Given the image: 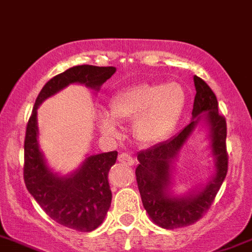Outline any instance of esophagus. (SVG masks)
Returning <instances> with one entry per match:
<instances>
[{
    "label": "esophagus",
    "instance_id": "1",
    "mask_svg": "<svg viewBox=\"0 0 252 252\" xmlns=\"http://www.w3.org/2000/svg\"><path fill=\"white\" fill-rule=\"evenodd\" d=\"M118 162L122 163V164L125 165H132L135 163V160L130 154H127V153H122V154L118 156Z\"/></svg>",
    "mask_w": 252,
    "mask_h": 252
}]
</instances>
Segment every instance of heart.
Masks as SVG:
<instances>
[{
    "instance_id": "b5f03b06",
    "label": "heart",
    "mask_w": 252,
    "mask_h": 252,
    "mask_svg": "<svg viewBox=\"0 0 252 252\" xmlns=\"http://www.w3.org/2000/svg\"><path fill=\"white\" fill-rule=\"evenodd\" d=\"M186 105L184 88L177 83L130 85L112 94L108 112L96 111L95 122L104 136L120 132L118 122H131V132L141 145L160 143L171 134Z\"/></svg>"
}]
</instances>
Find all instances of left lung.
Listing matches in <instances>:
<instances>
[{"label":"left lung","mask_w":252,"mask_h":252,"mask_svg":"<svg viewBox=\"0 0 252 252\" xmlns=\"http://www.w3.org/2000/svg\"><path fill=\"white\" fill-rule=\"evenodd\" d=\"M193 84L196 95L190 124L169 140L137 154L135 173L144 209L153 223L165 229L181 228L199 220L214 201L228 169L227 125L218 113L216 94L200 77L193 76ZM197 127L206 128L213 171L204 184L177 193L174 188L177 157Z\"/></svg>","instance_id":"left-lung-1"}]
</instances>
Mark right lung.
<instances>
[{
  "label": "right lung",
  "mask_w": 252,
  "mask_h": 252,
  "mask_svg": "<svg viewBox=\"0 0 252 252\" xmlns=\"http://www.w3.org/2000/svg\"><path fill=\"white\" fill-rule=\"evenodd\" d=\"M115 72L113 66L81 64L52 77L38 94L27 126L24 181L28 191L49 218L80 232L94 231L107 216L112 200L108 172L116 163L117 152L88 154L70 173L55 172L39 147L38 108L44 100L72 84L84 85L96 93Z\"/></svg>",
  "instance_id": "right-lung-1"
}]
</instances>
